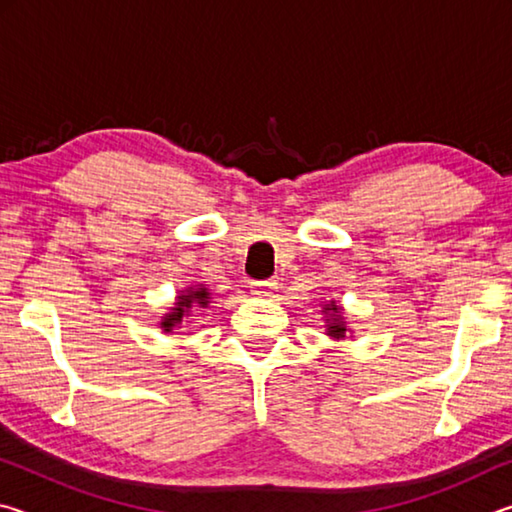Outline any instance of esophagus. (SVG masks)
<instances>
[{
	"label": "esophagus",
	"mask_w": 512,
	"mask_h": 512,
	"mask_svg": "<svg viewBox=\"0 0 512 512\" xmlns=\"http://www.w3.org/2000/svg\"><path fill=\"white\" fill-rule=\"evenodd\" d=\"M277 291V282L275 280H255L250 282V293L257 298H268L273 296V293Z\"/></svg>",
	"instance_id": "obj_1"
}]
</instances>
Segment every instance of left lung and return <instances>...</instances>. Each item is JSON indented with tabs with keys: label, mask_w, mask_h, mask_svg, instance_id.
Returning <instances> with one entry per match:
<instances>
[{
	"label": "left lung",
	"mask_w": 512,
	"mask_h": 512,
	"mask_svg": "<svg viewBox=\"0 0 512 512\" xmlns=\"http://www.w3.org/2000/svg\"><path fill=\"white\" fill-rule=\"evenodd\" d=\"M325 314L329 316V336H334V339H343L345 336V325H343V318H341V309L336 307V302H329L325 305Z\"/></svg>",
	"instance_id": "8db88e82"
}]
</instances>
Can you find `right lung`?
Instances as JSON below:
<instances>
[{
    "label": "right lung",
    "instance_id": "1",
    "mask_svg": "<svg viewBox=\"0 0 512 512\" xmlns=\"http://www.w3.org/2000/svg\"><path fill=\"white\" fill-rule=\"evenodd\" d=\"M192 305H207V291L205 289H196V291H189L187 296H180L178 298V307H173V311L169 316H164L162 320V327L164 332H171L173 327H176L178 323H183V316L187 314L189 309H192Z\"/></svg>",
    "mask_w": 512,
    "mask_h": 512
}]
</instances>
